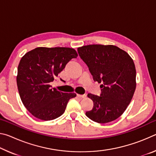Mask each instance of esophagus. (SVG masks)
I'll use <instances>...</instances> for the list:
<instances>
[{
	"instance_id": "1",
	"label": "esophagus",
	"mask_w": 156,
	"mask_h": 156,
	"mask_svg": "<svg viewBox=\"0 0 156 156\" xmlns=\"http://www.w3.org/2000/svg\"><path fill=\"white\" fill-rule=\"evenodd\" d=\"M77 96H78V98H84L86 97V95H85V94H83V95L77 94Z\"/></svg>"
}]
</instances>
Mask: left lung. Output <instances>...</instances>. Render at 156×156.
I'll use <instances>...</instances> for the list:
<instances>
[{"instance_id":"1","label":"left lung","mask_w":156,"mask_h":156,"mask_svg":"<svg viewBox=\"0 0 156 156\" xmlns=\"http://www.w3.org/2000/svg\"><path fill=\"white\" fill-rule=\"evenodd\" d=\"M80 58L89 67L94 81L101 83L100 96L89 94L94 108L86 115L94 122L107 123L117 119L131 102L136 89L133 60L114 45L89 44L79 47Z\"/></svg>"}]
</instances>
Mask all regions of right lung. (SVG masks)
<instances>
[{
	"mask_svg": "<svg viewBox=\"0 0 156 156\" xmlns=\"http://www.w3.org/2000/svg\"><path fill=\"white\" fill-rule=\"evenodd\" d=\"M77 56L75 49L68 47H37L21 58L16 77L18 92L24 106L34 117L56 119L65 112L69 100L76 96L75 93L58 91L50 83Z\"/></svg>",
	"mask_w": 156,
	"mask_h": 156,
	"instance_id": "right-lung-1",
	"label": "right lung"
}]
</instances>
